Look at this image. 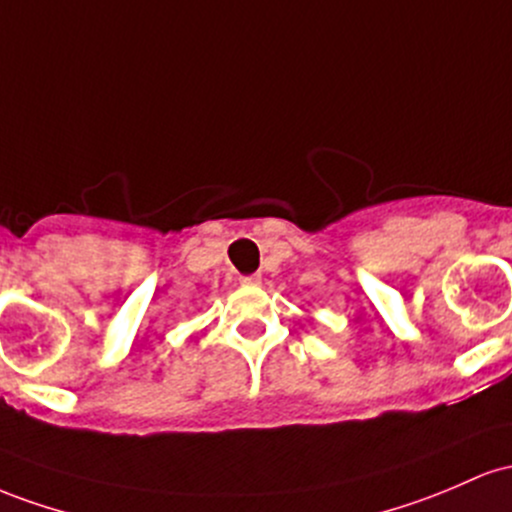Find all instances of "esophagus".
Masks as SVG:
<instances>
[{"instance_id":"obj_1","label":"esophagus","mask_w":512,"mask_h":512,"mask_svg":"<svg viewBox=\"0 0 512 512\" xmlns=\"http://www.w3.org/2000/svg\"><path fill=\"white\" fill-rule=\"evenodd\" d=\"M239 285H244V287H254V285H261V273L239 275Z\"/></svg>"}]
</instances>
